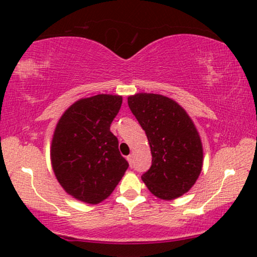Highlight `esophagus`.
I'll return each mask as SVG.
<instances>
[{"mask_svg":"<svg viewBox=\"0 0 257 257\" xmlns=\"http://www.w3.org/2000/svg\"><path fill=\"white\" fill-rule=\"evenodd\" d=\"M126 161L129 162V164H131V167H132V166H133V162H134V156L129 155L128 157H126Z\"/></svg>","mask_w":257,"mask_h":257,"instance_id":"1","label":"esophagus"}]
</instances>
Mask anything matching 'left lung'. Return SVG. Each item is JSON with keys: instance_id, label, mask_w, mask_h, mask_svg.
I'll list each match as a JSON object with an SVG mask.
<instances>
[{"instance_id": "left-lung-1", "label": "left lung", "mask_w": 257, "mask_h": 257, "mask_svg": "<svg viewBox=\"0 0 257 257\" xmlns=\"http://www.w3.org/2000/svg\"><path fill=\"white\" fill-rule=\"evenodd\" d=\"M128 105L151 149V168L141 179L157 198H179L196 184L203 167L202 140L193 120L161 94L138 93L128 96Z\"/></svg>"}]
</instances>
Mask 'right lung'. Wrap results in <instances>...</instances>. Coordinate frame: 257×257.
<instances>
[{"instance_id": "1", "label": "right lung", "mask_w": 257, "mask_h": 257, "mask_svg": "<svg viewBox=\"0 0 257 257\" xmlns=\"http://www.w3.org/2000/svg\"><path fill=\"white\" fill-rule=\"evenodd\" d=\"M122 96L98 94L79 99L64 112L53 134L55 178L73 198L98 204L113 192L129 164L120 156L110 125Z\"/></svg>"}]
</instances>
